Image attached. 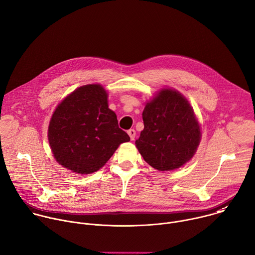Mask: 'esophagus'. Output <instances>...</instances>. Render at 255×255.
Returning <instances> with one entry per match:
<instances>
[{
  "instance_id": "34e87169",
  "label": "esophagus",
  "mask_w": 255,
  "mask_h": 255,
  "mask_svg": "<svg viewBox=\"0 0 255 255\" xmlns=\"http://www.w3.org/2000/svg\"><path fill=\"white\" fill-rule=\"evenodd\" d=\"M127 133H128V135L130 136V139L133 141L134 139H135V135H136V131L134 130V129H130V130H128L127 131Z\"/></svg>"
}]
</instances>
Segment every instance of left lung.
<instances>
[{"mask_svg": "<svg viewBox=\"0 0 255 255\" xmlns=\"http://www.w3.org/2000/svg\"><path fill=\"white\" fill-rule=\"evenodd\" d=\"M144 129L135 144L144 160L159 171L179 168L200 143L199 123L187 99L173 89H162L142 113Z\"/></svg>", "mask_w": 255, "mask_h": 255, "instance_id": "left-lung-1", "label": "left lung"}]
</instances>
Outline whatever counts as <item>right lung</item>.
<instances>
[{"label":"right lung","instance_id":"add662e5","mask_svg":"<svg viewBox=\"0 0 255 255\" xmlns=\"http://www.w3.org/2000/svg\"><path fill=\"white\" fill-rule=\"evenodd\" d=\"M108 94L99 84L85 85L56 108L48 129L55 159L78 174L93 173L111 158L121 143L130 141L108 108Z\"/></svg>","mask_w":255,"mask_h":255}]
</instances>
